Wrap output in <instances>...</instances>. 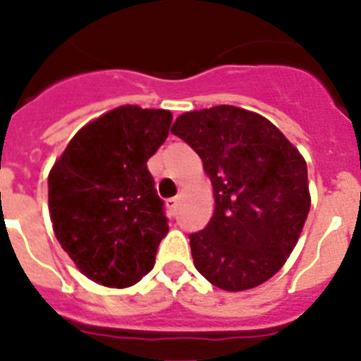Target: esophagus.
<instances>
[{
	"mask_svg": "<svg viewBox=\"0 0 361 361\" xmlns=\"http://www.w3.org/2000/svg\"><path fill=\"white\" fill-rule=\"evenodd\" d=\"M178 205H180V198H171L166 200V209H169V213L174 216L176 213H178Z\"/></svg>",
	"mask_w": 361,
	"mask_h": 361,
	"instance_id": "1",
	"label": "esophagus"
}]
</instances>
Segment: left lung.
<instances>
[{
    "label": "left lung",
    "instance_id": "8db88e82",
    "mask_svg": "<svg viewBox=\"0 0 361 361\" xmlns=\"http://www.w3.org/2000/svg\"><path fill=\"white\" fill-rule=\"evenodd\" d=\"M171 132L198 154L213 185V218L190 235L196 269L226 292L266 283L310 211L305 157L274 123L237 106L185 111Z\"/></svg>",
    "mask_w": 361,
    "mask_h": 361
}]
</instances>
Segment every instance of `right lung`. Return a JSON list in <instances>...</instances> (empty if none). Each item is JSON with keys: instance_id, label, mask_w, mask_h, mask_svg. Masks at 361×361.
<instances>
[{"instance_id": "obj_1", "label": "right lung", "mask_w": 361, "mask_h": 361, "mask_svg": "<svg viewBox=\"0 0 361 361\" xmlns=\"http://www.w3.org/2000/svg\"><path fill=\"white\" fill-rule=\"evenodd\" d=\"M171 123L169 110L114 108L84 124L51 169L53 231L93 283L128 288L154 268L169 224L147 161Z\"/></svg>"}]
</instances>
